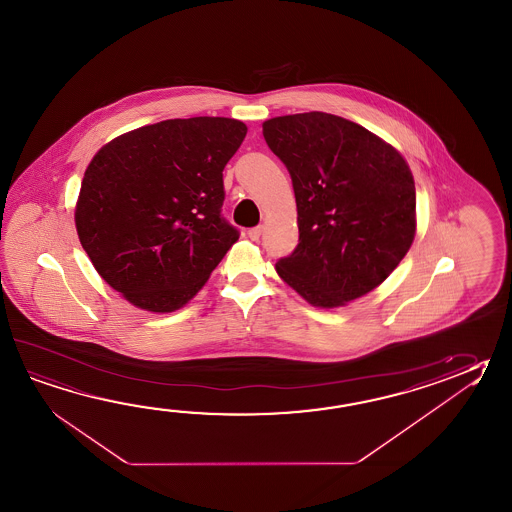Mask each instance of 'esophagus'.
I'll use <instances>...</instances> for the list:
<instances>
[{"instance_id":"34e87169","label":"esophagus","mask_w":512,"mask_h":512,"mask_svg":"<svg viewBox=\"0 0 512 512\" xmlns=\"http://www.w3.org/2000/svg\"><path fill=\"white\" fill-rule=\"evenodd\" d=\"M262 235V226H255V228H251V230H248V237H250L251 240H259L261 239Z\"/></svg>"}]
</instances>
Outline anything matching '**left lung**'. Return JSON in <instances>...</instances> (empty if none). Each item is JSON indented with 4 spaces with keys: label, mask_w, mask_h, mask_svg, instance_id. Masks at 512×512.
Returning a JSON list of instances; mask_svg holds the SVG:
<instances>
[{
    "label": "left lung",
    "mask_w": 512,
    "mask_h": 512,
    "mask_svg": "<svg viewBox=\"0 0 512 512\" xmlns=\"http://www.w3.org/2000/svg\"><path fill=\"white\" fill-rule=\"evenodd\" d=\"M262 135L292 177L299 244L275 264L282 281L317 308L372 292L410 250L416 186L396 147L321 111L275 116Z\"/></svg>",
    "instance_id": "obj_1"
}]
</instances>
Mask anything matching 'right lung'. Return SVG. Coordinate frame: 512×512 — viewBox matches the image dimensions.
<instances>
[{
  "label": "right lung",
  "instance_id": "obj_1",
  "mask_svg": "<svg viewBox=\"0 0 512 512\" xmlns=\"http://www.w3.org/2000/svg\"><path fill=\"white\" fill-rule=\"evenodd\" d=\"M246 133L224 116L164 120L116 136L85 169L78 239L94 270L136 308H182L239 240L220 215L222 171Z\"/></svg>",
  "mask_w": 512,
  "mask_h": 512
}]
</instances>
